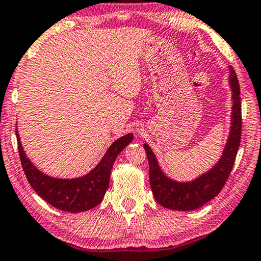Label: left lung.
Listing matches in <instances>:
<instances>
[{
    "label": "left lung",
    "mask_w": 261,
    "mask_h": 261,
    "mask_svg": "<svg viewBox=\"0 0 261 261\" xmlns=\"http://www.w3.org/2000/svg\"><path fill=\"white\" fill-rule=\"evenodd\" d=\"M229 83L232 93V110L229 138L225 144L223 155L208 172L191 180L176 181L167 176L157 162L155 153L147 144L144 149L150 166V186L153 197L161 205L173 211H194L213 199L221 191L234 165L241 143L242 115H241L240 85L232 66H229Z\"/></svg>",
    "instance_id": "1"
}]
</instances>
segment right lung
<instances>
[{
  "instance_id": "obj_1",
  "label": "right lung",
  "mask_w": 261,
  "mask_h": 261,
  "mask_svg": "<svg viewBox=\"0 0 261 261\" xmlns=\"http://www.w3.org/2000/svg\"><path fill=\"white\" fill-rule=\"evenodd\" d=\"M18 150L21 166L29 184L34 191L54 208L69 213H80L94 208L104 198L110 182V174L116 157L133 139V134L128 133L118 138L111 144L100 162L86 175L73 179L53 178L34 166L22 149L18 130L15 129Z\"/></svg>"
}]
</instances>
